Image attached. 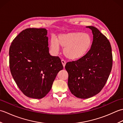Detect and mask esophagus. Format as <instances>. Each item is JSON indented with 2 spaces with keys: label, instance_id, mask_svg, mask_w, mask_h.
<instances>
[{
  "label": "esophagus",
  "instance_id": "1",
  "mask_svg": "<svg viewBox=\"0 0 123 123\" xmlns=\"http://www.w3.org/2000/svg\"><path fill=\"white\" fill-rule=\"evenodd\" d=\"M61 62H62V64H63V67L64 68L65 66H66V61H64V60L62 59V60H61Z\"/></svg>",
  "mask_w": 123,
  "mask_h": 123
}]
</instances>
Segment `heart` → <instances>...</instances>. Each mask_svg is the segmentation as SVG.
<instances>
[{
    "label": "heart",
    "mask_w": 123,
    "mask_h": 123,
    "mask_svg": "<svg viewBox=\"0 0 123 123\" xmlns=\"http://www.w3.org/2000/svg\"><path fill=\"white\" fill-rule=\"evenodd\" d=\"M92 42V37L88 33L74 32L60 34L57 40L52 37L50 40V47L54 53H57L60 45L64 48L63 53L67 58L77 60L86 54Z\"/></svg>",
    "instance_id": "1"
}]
</instances>
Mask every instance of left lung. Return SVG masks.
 Instances as JSON below:
<instances>
[{
    "mask_svg": "<svg viewBox=\"0 0 123 123\" xmlns=\"http://www.w3.org/2000/svg\"><path fill=\"white\" fill-rule=\"evenodd\" d=\"M92 30L93 41L85 55L75 61L66 63L69 74L68 87L76 97L86 99L98 94L107 81L113 66L110 42L95 27Z\"/></svg>",
    "mask_w": 123,
    "mask_h": 123,
    "instance_id": "8db88e82",
    "label": "left lung"
}]
</instances>
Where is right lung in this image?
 Wrapping results in <instances>:
<instances>
[{"mask_svg": "<svg viewBox=\"0 0 123 123\" xmlns=\"http://www.w3.org/2000/svg\"><path fill=\"white\" fill-rule=\"evenodd\" d=\"M47 32L45 28H26L10 46L11 74L19 89L30 98L44 97L63 69L60 57L49 53Z\"/></svg>", "mask_w": 123, "mask_h": 123, "instance_id": "add662e5", "label": "right lung"}]
</instances>
